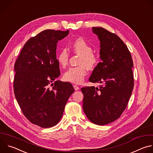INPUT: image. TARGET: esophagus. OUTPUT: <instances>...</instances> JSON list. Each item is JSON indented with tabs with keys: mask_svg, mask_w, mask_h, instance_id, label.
Masks as SVG:
<instances>
[{
	"mask_svg": "<svg viewBox=\"0 0 153 153\" xmlns=\"http://www.w3.org/2000/svg\"><path fill=\"white\" fill-rule=\"evenodd\" d=\"M73 87H74V90H75L76 91L79 90V87L78 86H77L76 85H73Z\"/></svg>",
	"mask_w": 153,
	"mask_h": 153,
	"instance_id": "1",
	"label": "esophagus"
}]
</instances>
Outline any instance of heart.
Returning a JSON list of instances; mask_svg holds the SVG:
<instances>
[{
  "mask_svg": "<svg viewBox=\"0 0 153 153\" xmlns=\"http://www.w3.org/2000/svg\"><path fill=\"white\" fill-rule=\"evenodd\" d=\"M71 49L80 54L78 60L79 66L70 68L63 74V79L74 83H80L88 73V69L93 70L99 63L97 56L92 51L90 43L83 38H77L71 44ZM57 61L60 66L65 68L68 63L69 54L65 49H63L57 54Z\"/></svg>",
  "mask_w": 153,
  "mask_h": 153,
  "instance_id": "heart-1",
  "label": "heart"
}]
</instances>
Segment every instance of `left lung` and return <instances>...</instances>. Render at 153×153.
<instances>
[{
	"mask_svg": "<svg viewBox=\"0 0 153 153\" xmlns=\"http://www.w3.org/2000/svg\"><path fill=\"white\" fill-rule=\"evenodd\" d=\"M92 30L100 42L102 62L94 69L89 81L103 85L81 88L83 110L91 122L104 125L117 120L126 108L134 87L133 61L117 35L101 27Z\"/></svg>",
	"mask_w": 153,
	"mask_h": 153,
	"instance_id": "8db88e82",
	"label": "left lung"
}]
</instances>
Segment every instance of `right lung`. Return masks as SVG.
Listing matches in <instances>:
<instances>
[{
  "label": "right lung",
  "instance_id": "add662e5",
  "mask_svg": "<svg viewBox=\"0 0 153 153\" xmlns=\"http://www.w3.org/2000/svg\"><path fill=\"white\" fill-rule=\"evenodd\" d=\"M69 30H44L31 37L15 63L13 86L18 104L25 117L42 128L56 125L74 90L71 83L56 80L60 75L56 59L59 40Z\"/></svg>",
  "mask_w": 153,
  "mask_h": 153
}]
</instances>
